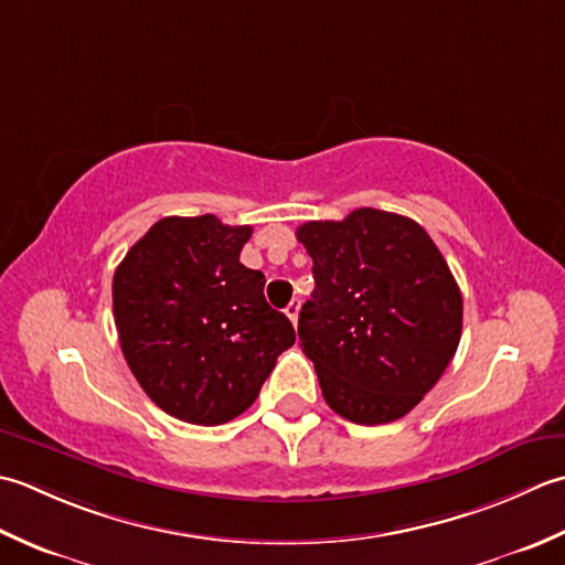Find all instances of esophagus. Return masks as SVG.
<instances>
[{"label":"esophagus","instance_id":"obj_1","mask_svg":"<svg viewBox=\"0 0 565 565\" xmlns=\"http://www.w3.org/2000/svg\"><path fill=\"white\" fill-rule=\"evenodd\" d=\"M285 315L290 317V321L292 324H297V317H299V297H295L290 305H287V309H285Z\"/></svg>","mask_w":565,"mask_h":565}]
</instances>
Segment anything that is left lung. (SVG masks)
I'll list each match as a JSON object with an SVG mask.
<instances>
[{
	"label": "left lung",
	"mask_w": 565,
	"mask_h": 565,
	"mask_svg": "<svg viewBox=\"0 0 565 565\" xmlns=\"http://www.w3.org/2000/svg\"><path fill=\"white\" fill-rule=\"evenodd\" d=\"M297 241L315 263L299 347L327 405L365 427L405 417L439 383L463 327L441 250L417 222L373 206L307 222Z\"/></svg>",
	"instance_id": "left-lung-1"
}]
</instances>
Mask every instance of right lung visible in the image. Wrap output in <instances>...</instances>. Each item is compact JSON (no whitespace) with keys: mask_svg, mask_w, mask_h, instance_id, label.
Masks as SVG:
<instances>
[{"mask_svg":"<svg viewBox=\"0 0 565 565\" xmlns=\"http://www.w3.org/2000/svg\"><path fill=\"white\" fill-rule=\"evenodd\" d=\"M250 226L214 214L166 216L136 241L111 282L119 343L138 385L170 417L216 427L256 402L290 319L238 260Z\"/></svg>","mask_w":565,"mask_h":565,"instance_id":"obj_1","label":"right lung"}]
</instances>
